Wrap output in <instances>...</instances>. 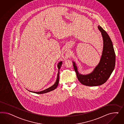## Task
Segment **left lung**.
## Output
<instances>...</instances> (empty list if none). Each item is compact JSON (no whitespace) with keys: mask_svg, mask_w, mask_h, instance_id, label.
Here are the masks:
<instances>
[{"mask_svg":"<svg viewBox=\"0 0 124 124\" xmlns=\"http://www.w3.org/2000/svg\"><path fill=\"white\" fill-rule=\"evenodd\" d=\"M98 28L101 33L103 39V49L100 62L97 66L90 74L83 75L79 74L75 62H73L79 81L83 85L89 86H98L104 84L112 73L116 64V54L112 41L101 27L99 25Z\"/></svg>","mask_w":124,"mask_h":124,"instance_id":"8db88e82","label":"left lung"}]
</instances>
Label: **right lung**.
<instances>
[{"label":"right lung","instance_id":"right-lung-1","mask_svg":"<svg viewBox=\"0 0 124 124\" xmlns=\"http://www.w3.org/2000/svg\"><path fill=\"white\" fill-rule=\"evenodd\" d=\"M62 64V61H60V62L58 64V75H57V78L56 81L55 83H54V85H53L52 86H51L50 87L48 88V89H46L45 90H43L41 91H39V92H34V91H31L30 90H29V91L31 92H33V93H36V94H44V93H47V92H50L51 91H52V90H54V89H55L57 88V87L58 86V84H59V73H60V67L61 66V65Z\"/></svg>","mask_w":124,"mask_h":124}]
</instances>
